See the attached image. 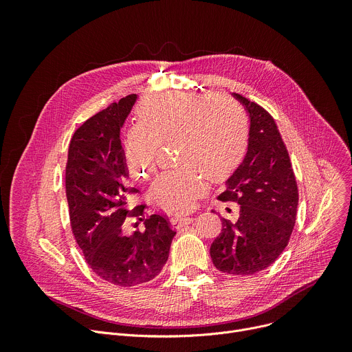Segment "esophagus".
<instances>
[{
  "label": "esophagus",
  "mask_w": 352,
  "mask_h": 352,
  "mask_svg": "<svg viewBox=\"0 0 352 352\" xmlns=\"http://www.w3.org/2000/svg\"><path fill=\"white\" fill-rule=\"evenodd\" d=\"M192 220H193V219H192V217H188V216H174V217L170 219V223H171L173 228L179 230V228L184 227L185 224L192 223Z\"/></svg>",
  "instance_id": "1"
}]
</instances>
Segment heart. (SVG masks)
<instances>
[{
	"label": "heart",
	"instance_id": "obj_1",
	"mask_svg": "<svg viewBox=\"0 0 352 352\" xmlns=\"http://www.w3.org/2000/svg\"><path fill=\"white\" fill-rule=\"evenodd\" d=\"M139 118L124 140L126 167L135 178L155 171L160 144H175L178 166L162 173L150 186V197L166 212L193 209L206 189V178L227 179L245 157L246 116L228 96L166 93L143 103Z\"/></svg>",
	"mask_w": 352,
	"mask_h": 352
}]
</instances>
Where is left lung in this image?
Wrapping results in <instances>:
<instances>
[{"instance_id":"left-lung-1","label":"left lung","mask_w":352,"mask_h":352,"mask_svg":"<svg viewBox=\"0 0 352 352\" xmlns=\"http://www.w3.org/2000/svg\"><path fill=\"white\" fill-rule=\"evenodd\" d=\"M234 97L249 114L248 152L217 197L241 209L235 223L221 219L210 256L220 272L248 276L269 267L285 249L295 226L298 186L273 117L246 97Z\"/></svg>"}]
</instances>
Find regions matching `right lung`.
<instances>
[{
	"instance_id": "add662e5",
	"label": "right lung",
	"mask_w": 352,
	"mask_h": 352,
	"mask_svg": "<svg viewBox=\"0 0 352 352\" xmlns=\"http://www.w3.org/2000/svg\"><path fill=\"white\" fill-rule=\"evenodd\" d=\"M138 96L111 103L80 125L69 143L65 190L74 236L91 270L118 287L153 280L168 259L175 231L163 214L142 219L144 205L126 209L128 185L121 128ZM126 217L143 219L145 230L125 234Z\"/></svg>"
}]
</instances>
